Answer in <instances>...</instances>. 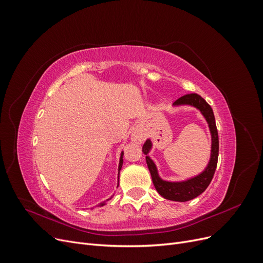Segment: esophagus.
I'll return each mask as SVG.
<instances>
[{"label":"esophagus","mask_w":263,"mask_h":263,"mask_svg":"<svg viewBox=\"0 0 263 263\" xmlns=\"http://www.w3.org/2000/svg\"><path fill=\"white\" fill-rule=\"evenodd\" d=\"M130 139L133 142H135V144H140V142L145 139V134L142 133V130L137 128L132 133Z\"/></svg>","instance_id":"1"}]
</instances>
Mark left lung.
<instances>
[{"label":"left lung","instance_id":"obj_1","mask_svg":"<svg viewBox=\"0 0 263 263\" xmlns=\"http://www.w3.org/2000/svg\"><path fill=\"white\" fill-rule=\"evenodd\" d=\"M189 105L195 107L201 112L203 117L205 118L206 123L209 125L211 137H212V146H211V157L210 161L206 165V168L198 173L197 176L189 178L183 181H166L159 176L158 168L153 159L149 157L150 150L153 149V141L147 139L142 146V153L146 155V161L148 169L151 174L154 185L157 192L160 194L165 200H170L174 202H187L197 197L202 194L204 191L208 189L210 183L214 177L215 170L217 166L218 160V133L216 128V123H215V117L212 107L206 103V101L196 93L186 94L184 97L180 98L173 103V107Z\"/></svg>","mask_w":263,"mask_h":263}]
</instances>
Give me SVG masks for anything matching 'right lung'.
<instances>
[{
	"mask_svg": "<svg viewBox=\"0 0 263 263\" xmlns=\"http://www.w3.org/2000/svg\"><path fill=\"white\" fill-rule=\"evenodd\" d=\"M123 156H124V151H122V153H121V158H119V164H118V183H119V171H121V169H122V165H123ZM112 197H113V196H112ZM112 197H109L108 200H106V201H109L110 198H112ZM106 201L100 203L98 206H100V208H101V206L105 205V204H106Z\"/></svg>",
	"mask_w": 263,
	"mask_h": 263,
	"instance_id": "add662e5",
	"label": "right lung"
}]
</instances>
